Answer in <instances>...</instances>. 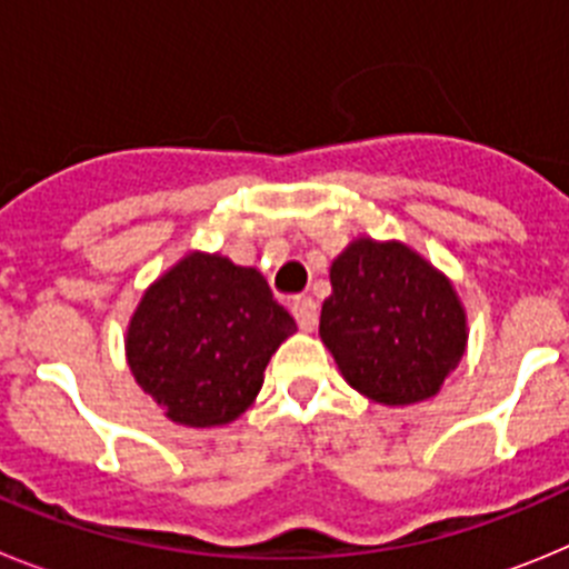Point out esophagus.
<instances>
[{"label": "esophagus", "instance_id": "obj_1", "mask_svg": "<svg viewBox=\"0 0 569 569\" xmlns=\"http://www.w3.org/2000/svg\"><path fill=\"white\" fill-rule=\"evenodd\" d=\"M293 316L305 333H313L316 325H319V305H316L310 296H299V299L293 301Z\"/></svg>", "mask_w": 569, "mask_h": 569}]
</instances>
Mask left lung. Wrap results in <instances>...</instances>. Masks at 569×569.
Instances as JSON below:
<instances>
[{
  "label": "left lung",
  "instance_id": "8db88e82",
  "mask_svg": "<svg viewBox=\"0 0 569 569\" xmlns=\"http://www.w3.org/2000/svg\"><path fill=\"white\" fill-rule=\"evenodd\" d=\"M319 336L347 385L379 405L436 396L467 347V316L445 273L401 241L356 239L330 264Z\"/></svg>",
  "mask_w": 569,
  "mask_h": 569
}]
</instances>
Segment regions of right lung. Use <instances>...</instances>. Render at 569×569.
<instances>
[{"mask_svg":"<svg viewBox=\"0 0 569 569\" xmlns=\"http://www.w3.org/2000/svg\"><path fill=\"white\" fill-rule=\"evenodd\" d=\"M293 333L259 270L188 253L144 290L124 350L136 385L170 421L219 427L253 405L270 356Z\"/></svg>","mask_w":569,"mask_h":569,"instance_id":"right-lung-1","label":"right lung"}]
</instances>
